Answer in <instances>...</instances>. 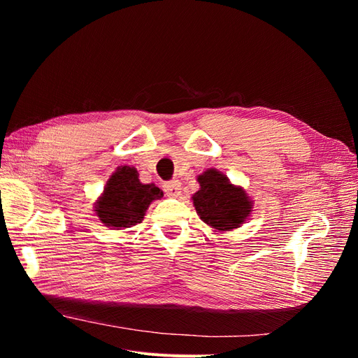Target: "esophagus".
I'll return each instance as SVG.
<instances>
[{"label":"esophagus","mask_w":358,"mask_h":358,"mask_svg":"<svg viewBox=\"0 0 358 358\" xmlns=\"http://www.w3.org/2000/svg\"><path fill=\"white\" fill-rule=\"evenodd\" d=\"M162 188H164V192L167 194L169 197H178L180 196V182L179 180H169L166 182L164 185H162Z\"/></svg>","instance_id":"1"}]
</instances>
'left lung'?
<instances>
[{
  "label": "left lung",
  "instance_id": "1",
  "mask_svg": "<svg viewBox=\"0 0 358 358\" xmlns=\"http://www.w3.org/2000/svg\"><path fill=\"white\" fill-rule=\"evenodd\" d=\"M200 189L191 197L203 222L215 231L241 227L252 212V200L242 187L233 185L224 173L209 169L197 176Z\"/></svg>",
  "mask_w": 358,
  "mask_h": 358
}]
</instances>
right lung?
Listing matches in <instances>:
<instances>
[{"mask_svg": "<svg viewBox=\"0 0 358 358\" xmlns=\"http://www.w3.org/2000/svg\"><path fill=\"white\" fill-rule=\"evenodd\" d=\"M164 196L154 183H142L134 167L121 166L107 180L104 191L95 201V213L112 230L129 229L145 218L154 200Z\"/></svg>", "mask_w": 358, "mask_h": 358, "instance_id": "obj_1", "label": "right lung"}]
</instances>
